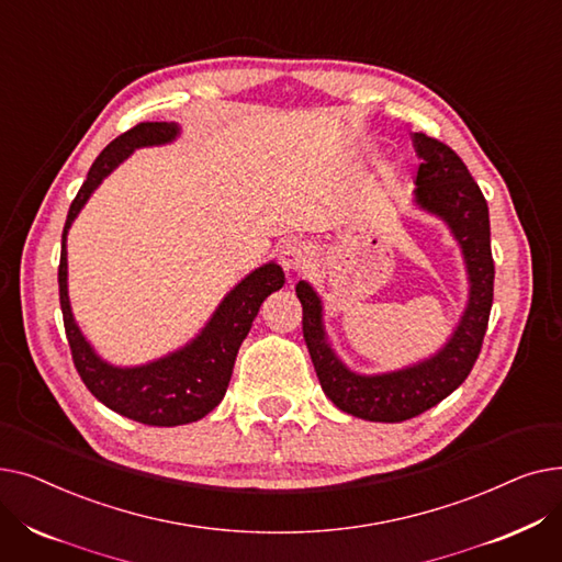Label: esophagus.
<instances>
[{
    "instance_id": "esophagus-1",
    "label": "esophagus",
    "mask_w": 562,
    "mask_h": 562,
    "mask_svg": "<svg viewBox=\"0 0 562 562\" xmlns=\"http://www.w3.org/2000/svg\"><path fill=\"white\" fill-rule=\"evenodd\" d=\"M280 261L286 271H303L305 266H310V261H312V250L305 241L291 239L282 246Z\"/></svg>"
}]
</instances>
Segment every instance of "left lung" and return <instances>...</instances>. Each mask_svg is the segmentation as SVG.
I'll list each match as a JSON object with an SVG mask.
<instances>
[{"instance_id":"8db88e82","label":"left lung","mask_w":562,"mask_h":562,"mask_svg":"<svg viewBox=\"0 0 562 562\" xmlns=\"http://www.w3.org/2000/svg\"><path fill=\"white\" fill-rule=\"evenodd\" d=\"M422 157L417 170V204L445 218L453 229L469 273V305L449 344L435 358L403 371L358 375L348 371L326 341L321 301L307 282L296 284L303 305V337L326 396L352 417L398 424L422 415L456 392L474 369L487 330L494 299V259L490 248L487 200L464 161L424 132L415 134Z\"/></svg>"}]
</instances>
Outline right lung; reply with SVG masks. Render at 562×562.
<instances>
[{"mask_svg": "<svg viewBox=\"0 0 562 562\" xmlns=\"http://www.w3.org/2000/svg\"><path fill=\"white\" fill-rule=\"evenodd\" d=\"M177 132L180 130L175 123H138L104 147L70 204L61 236V261H58V301H61L66 337L79 378L100 403L145 426H182L210 415L227 392L236 352L250 333L263 299L284 284L280 266L273 261L263 263L227 293L200 337L172 356L145 367H111L88 346L72 318L68 301V227L98 184L117 164L127 159L132 150L168 143Z\"/></svg>", "mask_w": 562, "mask_h": 562, "instance_id": "1", "label": "right lung"}]
</instances>
